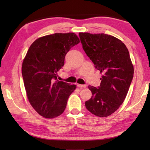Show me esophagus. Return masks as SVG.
I'll list each match as a JSON object with an SVG mask.
<instances>
[{
	"instance_id": "esophagus-1",
	"label": "esophagus",
	"mask_w": 150,
	"mask_h": 150,
	"mask_svg": "<svg viewBox=\"0 0 150 150\" xmlns=\"http://www.w3.org/2000/svg\"><path fill=\"white\" fill-rule=\"evenodd\" d=\"M77 86L79 88H86V87L87 86L86 85V84H77Z\"/></svg>"
}]
</instances>
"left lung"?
Returning <instances> with one entry per match:
<instances>
[{
    "instance_id": "obj_1",
    "label": "left lung",
    "mask_w": 150,
    "mask_h": 150,
    "mask_svg": "<svg viewBox=\"0 0 150 150\" xmlns=\"http://www.w3.org/2000/svg\"><path fill=\"white\" fill-rule=\"evenodd\" d=\"M79 35L86 54L103 75L99 86H88L92 96L86 101V108L97 117H108L123 103L133 80L134 70L128 50L122 41L110 35Z\"/></svg>"
}]
</instances>
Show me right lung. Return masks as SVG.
<instances>
[{"instance_id": "add662e5", "label": "right lung", "mask_w": 150, "mask_h": 150, "mask_svg": "<svg viewBox=\"0 0 150 150\" xmlns=\"http://www.w3.org/2000/svg\"><path fill=\"white\" fill-rule=\"evenodd\" d=\"M79 42L74 33H55L37 39L28 50L22 75L28 100L41 116L51 119L64 111L76 86L59 81L57 73L67 53Z\"/></svg>"}]
</instances>
